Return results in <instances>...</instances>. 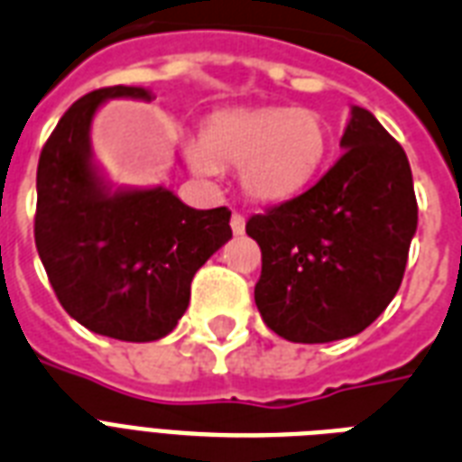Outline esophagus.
<instances>
[{
  "label": "esophagus",
  "instance_id": "esophagus-1",
  "mask_svg": "<svg viewBox=\"0 0 462 462\" xmlns=\"http://www.w3.org/2000/svg\"><path fill=\"white\" fill-rule=\"evenodd\" d=\"M231 231H234L236 236L245 234V219H243V214H234V217H231Z\"/></svg>",
  "mask_w": 462,
  "mask_h": 462
}]
</instances>
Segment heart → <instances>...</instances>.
Listing matches in <instances>:
<instances>
[{
    "label": "heart",
    "instance_id": "b5f03b06",
    "mask_svg": "<svg viewBox=\"0 0 462 462\" xmlns=\"http://www.w3.org/2000/svg\"><path fill=\"white\" fill-rule=\"evenodd\" d=\"M330 149L323 117L306 108L219 110L199 127L185 159L202 178L219 166H238L243 192L263 205H280L309 188Z\"/></svg>",
    "mask_w": 462,
    "mask_h": 462
}]
</instances>
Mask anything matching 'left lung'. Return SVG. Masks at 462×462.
Segmentation results:
<instances>
[{"mask_svg":"<svg viewBox=\"0 0 462 462\" xmlns=\"http://www.w3.org/2000/svg\"><path fill=\"white\" fill-rule=\"evenodd\" d=\"M342 156L294 199L255 214V303L270 330L318 345L366 330L398 294L417 231L412 171L374 113L352 106Z\"/></svg>","mask_w":462,"mask_h":462,"instance_id":"8db88e82","label":"left lung"}]
</instances>
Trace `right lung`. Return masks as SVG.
<instances>
[{"label": "right lung", "mask_w": 462, "mask_h": 462, "mask_svg": "<svg viewBox=\"0 0 462 462\" xmlns=\"http://www.w3.org/2000/svg\"><path fill=\"white\" fill-rule=\"evenodd\" d=\"M113 98L152 101L137 86L79 98L38 161L35 245L62 309L96 335L153 342L190 303L195 272L231 238V212L192 209L173 190L116 188L96 163L91 125Z\"/></svg>", "instance_id": "obj_1"}]
</instances>
